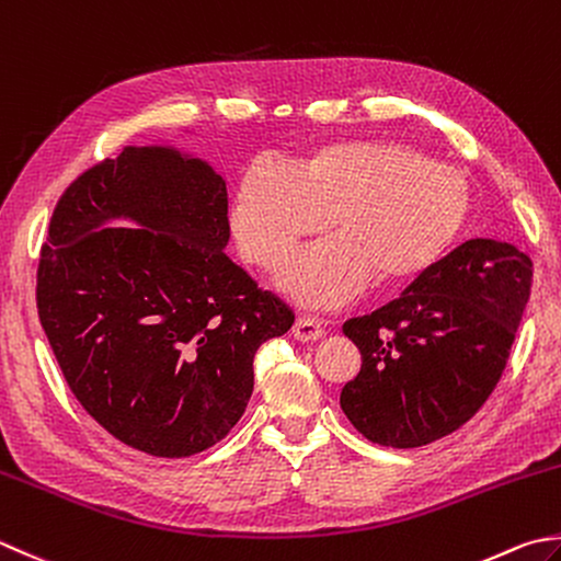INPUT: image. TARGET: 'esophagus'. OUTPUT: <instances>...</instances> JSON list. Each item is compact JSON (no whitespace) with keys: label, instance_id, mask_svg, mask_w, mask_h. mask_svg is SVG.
<instances>
[{"label":"esophagus","instance_id":"1","mask_svg":"<svg viewBox=\"0 0 561 561\" xmlns=\"http://www.w3.org/2000/svg\"><path fill=\"white\" fill-rule=\"evenodd\" d=\"M323 333H325L323 321H318V318H313V316H301L299 321L294 323V337L301 340V343L323 337Z\"/></svg>","mask_w":561,"mask_h":561}]
</instances>
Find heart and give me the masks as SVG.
Returning a JSON list of instances; mask_svg holds the SVG:
<instances>
[{
  "label": "heart",
  "instance_id": "b5f03b06",
  "mask_svg": "<svg viewBox=\"0 0 561 561\" xmlns=\"http://www.w3.org/2000/svg\"><path fill=\"white\" fill-rule=\"evenodd\" d=\"M469 214V184L453 164L393 140H343L299 168L257 162L240 180L233 233L245 260L279 272L299 240L333 216L337 236L309 248L287 289L311 306H335L369 282H405L431 270Z\"/></svg>",
  "mask_w": 561,
  "mask_h": 561
}]
</instances>
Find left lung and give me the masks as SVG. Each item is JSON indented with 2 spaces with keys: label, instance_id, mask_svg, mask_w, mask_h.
<instances>
[{
  "label": "left lung",
  "instance_id": "8db88e82",
  "mask_svg": "<svg viewBox=\"0 0 561 561\" xmlns=\"http://www.w3.org/2000/svg\"><path fill=\"white\" fill-rule=\"evenodd\" d=\"M533 287V260L511 243L467 240L397 299L347 318L362 367L340 393L367 440L421 447L462 427L506 369Z\"/></svg>",
  "mask_w": 561,
  "mask_h": 561
}]
</instances>
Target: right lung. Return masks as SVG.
<instances>
[{
	"mask_svg": "<svg viewBox=\"0 0 561 561\" xmlns=\"http://www.w3.org/2000/svg\"><path fill=\"white\" fill-rule=\"evenodd\" d=\"M128 215L140 229H102ZM226 182L164 148H124L62 192L41 248L36 306L65 381L118 443L204 453L252 393V359L294 311L224 248Z\"/></svg>",
	"mask_w": 561,
	"mask_h": 561,
	"instance_id": "obj_1",
	"label": "right lung"
}]
</instances>
